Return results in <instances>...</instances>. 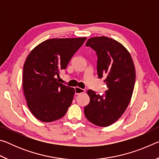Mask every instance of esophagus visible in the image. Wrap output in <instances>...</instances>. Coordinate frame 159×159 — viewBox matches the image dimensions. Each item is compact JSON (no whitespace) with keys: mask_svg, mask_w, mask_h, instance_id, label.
<instances>
[{"mask_svg":"<svg viewBox=\"0 0 159 159\" xmlns=\"http://www.w3.org/2000/svg\"><path fill=\"white\" fill-rule=\"evenodd\" d=\"M84 92H85L84 89H82V88H80L79 87L75 88V94H76V95H79V94L84 93Z\"/></svg>","mask_w":159,"mask_h":159,"instance_id":"esophagus-1","label":"esophagus"}]
</instances>
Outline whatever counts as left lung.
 <instances>
[{"label":"left lung","mask_w":159,"mask_h":159,"mask_svg":"<svg viewBox=\"0 0 159 159\" xmlns=\"http://www.w3.org/2000/svg\"><path fill=\"white\" fill-rule=\"evenodd\" d=\"M85 45L95 51L97 73L108 88L99 95L88 90L90 102L85 107L87 119L93 124L107 127L121 116L130 101L135 82V69L130 54L120 43L106 36L88 39Z\"/></svg>","instance_id":"8db88e82"}]
</instances>
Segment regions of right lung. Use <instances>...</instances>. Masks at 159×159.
Returning a JSON list of instances; mask_svg holds the SVG:
<instances>
[{
	"mask_svg": "<svg viewBox=\"0 0 159 159\" xmlns=\"http://www.w3.org/2000/svg\"><path fill=\"white\" fill-rule=\"evenodd\" d=\"M86 38L52 39L41 43L29 53L23 67V90L35 117L52 122L63 117L72 103L74 88L56 78L66 68Z\"/></svg>",
	"mask_w": 159,
	"mask_h": 159,
	"instance_id": "1",
	"label": "right lung"
}]
</instances>
